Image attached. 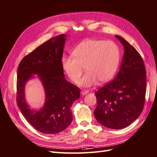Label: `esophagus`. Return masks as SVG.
<instances>
[{
    "label": "esophagus",
    "instance_id": "34e87169",
    "mask_svg": "<svg viewBox=\"0 0 157 157\" xmlns=\"http://www.w3.org/2000/svg\"><path fill=\"white\" fill-rule=\"evenodd\" d=\"M88 93V91L87 90H82L81 91V94H82V95H85V94Z\"/></svg>",
    "mask_w": 157,
    "mask_h": 157
}]
</instances>
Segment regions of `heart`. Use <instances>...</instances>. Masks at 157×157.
<instances>
[{
	"instance_id": "heart-1",
	"label": "heart",
	"mask_w": 157,
	"mask_h": 157,
	"mask_svg": "<svg viewBox=\"0 0 157 157\" xmlns=\"http://www.w3.org/2000/svg\"><path fill=\"white\" fill-rule=\"evenodd\" d=\"M73 56L62 60L63 70L74 83H78L84 67L87 71L79 84L92 86L98 82L105 83L114 77L120 60L118 46L111 41L88 39L75 47Z\"/></svg>"
}]
</instances>
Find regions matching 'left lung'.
<instances>
[{
    "label": "left lung",
    "mask_w": 157,
    "mask_h": 157,
    "mask_svg": "<svg viewBox=\"0 0 157 157\" xmlns=\"http://www.w3.org/2000/svg\"><path fill=\"white\" fill-rule=\"evenodd\" d=\"M124 48L116 77L95 92L97 121L112 129H121L138 118L143 110L147 91L146 68L140 53L125 39L116 35Z\"/></svg>",
    "instance_id": "8db88e82"
}]
</instances>
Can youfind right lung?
<instances>
[{
    "mask_svg": "<svg viewBox=\"0 0 157 157\" xmlns=\"http://www.w3.org/2000/svg\"><path fill=\"white\" fill-rule=\"evenodd\" d=\"M65 35H59L37 47L21 61L17 69V104L29 123L39 132L57 134L72 121L70 107L80 97L78 87L68 82L61 58ZM32 74H38L44 86L46 99L39 111H31L25 103L24 87Z\"/></svg>",
    "mask_w": 157,
    "mask_h": 157,
    "instance_id": "obj_1",
    "label": "right lung"
}]
</instances>
